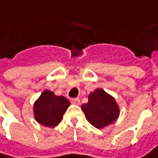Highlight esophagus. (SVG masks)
Returning <instances> with one entry per match:
<instances>
[{
  "label": "esophagus",
  "instance_id": "34e87169",
  "mask_svg": "<svg viewBox=\"0 0 158 158\" xmlns=\"http://www.w3.org/2000/svg\"><path fill=\"white\" fill-rule=\"evenodd\" d=\"M71 102L73 104V105H79L80 104V100L79 98H74V99H72L71 100Z\"/></svg>",
  "mask_w": 158,
  "mask_h": 158
}]
</instances>
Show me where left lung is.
Returning <instances> with one entry per match:
<instances>
[{
  "label": "left lung",
  "mask_w": 158,
  "mask_h": 158,
  "mask_svg": "<svg viewBox=\"0 0 158 158\" xmlns=\"http://www.w3.org/2000/svg\"><path fill=\"white\" fill-rule=\"evenodd\" d=\"M81 109L86 120L99 129L114 123L121 113L115 99L101 88L90 93L88 102L83 104Z\"/></svg>",
  "instance_id": "1"
}]
</instances>
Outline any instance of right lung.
Here are the masks:
<instances>
[{"mask_svg":"<svg viewBox=\"0 0 158 158\" xmlns=\"http://www.w3.org/2000/svg\"><path fill=\"white\" fill-rule=\"evenodd\" d=\"M69 106L70 101L65 97L57 96L52 91L44 90L34 103V118L44 127L54 128L61 122Z\"/></svg>","mask_w":158,"mask_h":158,"instance_id":"right-lung-1","label":"right lung"}]
</instances>
